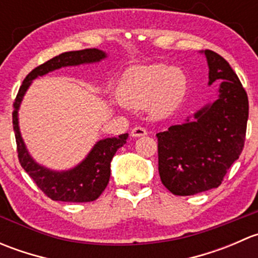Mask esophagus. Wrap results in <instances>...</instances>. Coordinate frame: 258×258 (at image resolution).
<instances>
[{
	"label": "esophagus",
	"instance_id": "1",
	"mask_svg": "<svg viewBox=\"0 0 258 258\" xmlns=\"http://www.w3.org/2000/svg\"><path fill=\"white\" fill-rule=\"evenodd\" d=\"M146 135H147V131H146L144 127H135V128H132L131 131V136L135 137V139L146 136Z\"/></svg>",
	"mask_w": 258,
	"mask_h": 258
}]
</instances>
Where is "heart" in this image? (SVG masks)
<instances>
[{
    "mask_svg": "<svg viewBox=\"0 0 258 258\" xmlns=\"http://www.w3.org/2000/svg\"><path fill=\"white\" fill-rule=\"evenodd\" d=\"M187 91V77L177 67L163 63L139 64L127 70L117 87L122 105L147 107L148 116L162 119L175 112Z\"/></svg>",
    "mask_w": 258,
    "mask_h": 258,
    "instance_id": "b5f03b06",
    "label": "heart"
}]
</instances>
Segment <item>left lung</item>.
<instances>
[{
    "label": "left lung",
    "mask_w": 258,
    "mask_h": 258,
    "mask_svg": "<svg viewBox=\"0 0 258 258\" xmlns=\"http://www.w3.org/2000/svg\"><path fill=\"white\" fill-rule=\"evenodd\" d=\"M209 86L220 82L216 100L183 123L157 134L158 172L168 191L191 196L217 188L244 145L248 98L237 75L216 52L205 49Z\"/></svg>",
    "instance_id": "left-lung-1"
}]
</instances>
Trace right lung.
Segmentation results:
<instances>
[{
	"label": "right lung",
	"mask_w": 258,
	"mask_h": 258,
	"mask_svg": "<svg viewBox=\"0 0 258 258\" xmlns=\"http://www.w3.org/2000/svg\"><path fill=\"white\" fill-rule=\"evenodd\" d=\"M108 57L105 51L98 48H87L81 51H70L54 56L41 66L36 67L23 80L14 103V131L16 136L18 160L23 170L30 175L46 196L53 201L62 202H91L100 197L107 187L111 175V161L118 148L126 144L128 134L118 137H107L96 142L86 157L69 170H52L38 163L28 151L20 130L21 103L33 80L53 72L62 67L80 66V64L98 63Z\"/></svg>",
	"instance_id": "right-lung-1"
}]
</instances>
